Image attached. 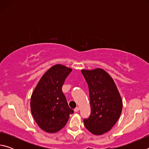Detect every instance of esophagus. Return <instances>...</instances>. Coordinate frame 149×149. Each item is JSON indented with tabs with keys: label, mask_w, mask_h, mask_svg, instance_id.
Segmentation results:
<instances>
[{
	"label": "esophagus",
	"mask_w": 149,
	"mask_h": 149,
	"mask_svg": "<svg viewBox=\"0 0 149 149\" xmlns=\"http://www.w3.org/2000/svg\"><path fill=\"white\" fill-rule=\"evenodd\" d=\"M79 107H76L74 109V111H75V112H77L78 111H79Z\"/></svg>",
	"instance_id": "esophagus-1"
}]
</instances>
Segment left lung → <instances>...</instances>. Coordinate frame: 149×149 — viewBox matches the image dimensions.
I'll return each instance as SVG.
<instances>
[{"label": "left lung", "mask_w": 149, "mask_h": 149, "mask_svg": "<svg viewBox=\"0 0 149 149\" xmlns=\"http://www.w3.org/2000/svg\"><path fill=\"white\" fill-rule=\"evenodd\" d=\"M88 84L91 114L84 120L85 127L95 135L111 130L119 119L122 101L114 80L104 70H82Z\"/></svg>", "instance_id": "obj_1"}]
</instances>
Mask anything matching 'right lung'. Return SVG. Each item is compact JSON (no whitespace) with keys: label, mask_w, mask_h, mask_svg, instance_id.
I'll return each instance as SVG.
<instances>
[{"label":"right lung","mask_w":149,"mask_h":149,"mask_svg":"<svg viewBox=\"0 0 149 149\" xmlns=\"http://www.w3.org/2000/svg\"><path fill=\"white\" fill-rule=\"evenodd\" d=\"M71 68L56 64L42 75L31 97V110L35 122L42 130L55 133L66 124L74 113L67 102L62 87Z\"/></svg>","instance_id":"1"}]
</instances>
